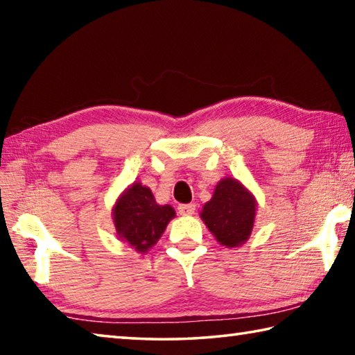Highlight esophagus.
<instances>
[{
  "label": "esophagus",
  "instance_id": "1",
  "mask_svg": "<svg viewBox=\"0 0 355 355\" xmlns=\"http://www.w3.org/2000/svg\"><path fill=\"white\" fill-rule=\"evenodd\" d=\"M194 211H196L194 203H182V205H178V213L182 216H191L194 214Z\"/></svg>",
  "mask_w": 355,
  "mask_h": 355
}]
</instances>
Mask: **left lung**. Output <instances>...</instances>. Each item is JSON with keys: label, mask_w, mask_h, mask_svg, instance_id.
<instances>
[{"label": "left lung", "mask_w": 355, "mask_h": 355, "mask_svg": "<svg viewBox=\"0 0 355 355\" xmlns=\"http://www.w3.org/2000/svg\"><path fill=\"white\" fill-rule=\"evenodd\" d=\"M255 208V199L238 180L224 178L216 186L213 199L203 205L200 218L220 244L236 248L250 236Z\"/></svg>", "instance_id": "1"}]
</instances>
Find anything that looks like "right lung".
<instances>
[{"label": "right lung", "mask_w": 355, "mask_h": 355, "mask_svg": "<svg viewBox=\"0 0 355 355\" xmlns=\"http://www.w3.org/2000/svg\"><path fill=\"white\" fill-rule=\"evenodd\" d=\"M173 216V208L158 205L152 191L141 183L125 191L114 207L117 235L141 254L156 244Z\"/></svg>", "instance_id": "add662e5"}]
</instances>
